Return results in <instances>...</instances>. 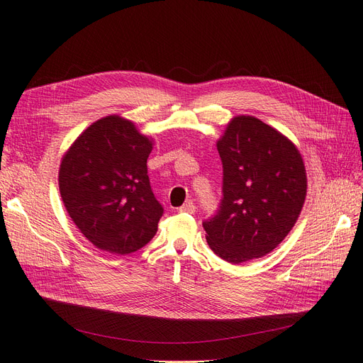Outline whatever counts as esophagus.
I'll use <instances>...</instances> for the list:
<instances>
[{"label":"esophagus","instance_id":"obj_1","mask_svg":"<svg viewBox=\"0 0 363 363\" xmlns=\"http://www.w3.org/2000/svg\"><path fill=\"white\" fill-rule=\"evenodd\" d=\"M179 212H185V213H194L196 212V205L193 202H186L179 208Z\"/></svg>","mask_w":363,"mask_h":363}]
</instances>
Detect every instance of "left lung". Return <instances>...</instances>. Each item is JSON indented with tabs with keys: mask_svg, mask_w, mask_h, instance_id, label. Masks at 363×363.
Here are the masks:
<instances>
[{
	"mask_svg": "<svg viewBox=\"0 0 363 363\" xmlns=\"http://www.w3.org/2000/svg\"><path fill=\"white\" fill-rule=\"evenodd\" d=\"M217 150L223 199L216 216L203 221L206 240L229 263L260 259L283 242L302 211V157L279 131L247 115L230 121Z\"/></svg>",
	"mask_w": 363,
	"mask_h": 363,
	"instance_id": "left-lung-1",
	"label": "left lung"
}]
</instances>
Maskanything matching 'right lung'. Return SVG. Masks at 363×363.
<instances>
[{
  "label": "right lung",
  "mask_w": 363,
  "mask_h": 363,
  "mask_svg": "<svg viewBox=\"0 0 363 363\" xmlns=\"http://www.w3.org/2000/svg\"><path fill=\"white\" fill-rule=\"evenodd\" d=\"M147 139L118 115L91 124L60 166V193L70 218L97 248L130 254L157 233L163 206L155 199L146 160Z\"/></svg>",
  "instance_id": "add662e5"
}]
</instances>
